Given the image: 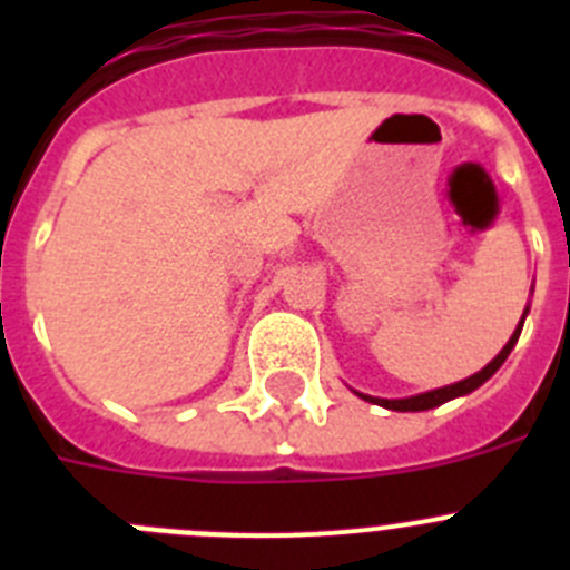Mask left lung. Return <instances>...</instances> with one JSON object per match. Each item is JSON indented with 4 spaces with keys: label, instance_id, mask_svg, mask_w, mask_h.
I'll return each mask as SVG.
<instances>
[{
    "label": "left lung",
    "instance_id": "obj_1",
    "mask_svg": "<svg viewBox=\"0 0 570 570\" xmlns=\"http://www.w3.org/2000/svg\"><path fill=\"white\" fill-rule=\"evenodd\" d=\"M525 316H528V308H525V314H522V320H520V325H517V331H513L511 340L505 342V347H502L500 354L493 356V360L488 362V365L482 367V371H476V374H473V376H468V380L454 382V385H445V387H434V391H425V394L402 396V400H382V396H367V394H360V391H356V396H362V400H365V402H374V405L387 407V411H431V407L442 405V402H451V400H456V396L471 394V391H476V387H480V385H485V382L491 380V376L497 374V371H500L502 362L508 360V354H511L513 345H517V340H520L522 325H525Z\"/></svg>",
    "mask_w": 570,
    "mask_h": 570
}]
</instances>
